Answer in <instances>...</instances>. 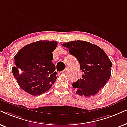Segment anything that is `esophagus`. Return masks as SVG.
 <instances>
[{"label": "esophagus", "instance_id": "obj_1", "mask_svg": "<svg viewBox=\"0 0 127 127\" xmlns=\"http://www.w3.org/2000/svg\"><path fill=\"white\" fill-rule=\"evenodd\" d=\"M68 67H66V68H65L64 69V70L63 71H62V73H65L67 71H68Z\"/></svg>", "mask_w": 127, "mask_h": 127}]
</instances>
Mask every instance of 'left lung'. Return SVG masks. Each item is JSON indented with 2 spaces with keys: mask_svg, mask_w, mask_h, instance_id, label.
<instances>
[{
  "mask_svg": "<svg viewBox=\"0 0 127 127\" xmlns=\"http://www.w3.org/2000/svg\"><path fill=\"white\" fill-rule=\"evenodd\" d=\"M80 63L82 77L73 83L79 95H95L110 79L112 63L105 52L97 45L77 40L62 44Z\"/></svg>",
  "mask_w": 127,
  "mask_h": 127,
  "instance_id": "left-lung-1",
  "label": "left lung"
}]
</instances>
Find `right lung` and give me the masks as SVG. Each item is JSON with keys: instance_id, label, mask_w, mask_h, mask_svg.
<instances>
[{"instance_id": "1", "label": "right lung", "mask_w": 127, "mask_h": 127, "mask_svg": "<svg viewBox=\"0 0 127 127\" xmlns=\"http://www.w3.org/2000/svg\"><path fill=\"white\" fill-rule=\"evenodd\" d=\"M56 41L40 40L26 45L14 57L12 73L20 88L32 95H38L51 88L56 81L52 52Z\"/></svg>"}]
</instances>
